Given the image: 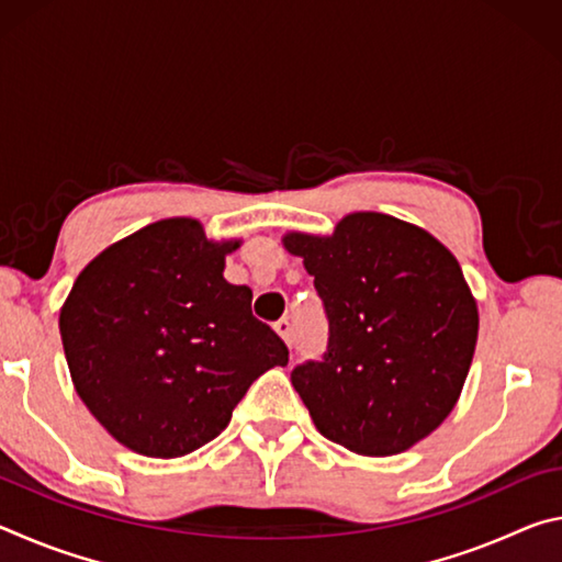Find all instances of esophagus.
I'll use <instances>...</instances> for the list:
<instances>
[{"label":"esophagus","instance_id":"1","mask_svg":"<svg viewBox=\"0 0 562 562\" xmlns=\"http://www.w3.org/2000/svg\"><path fill=\"white\" fill-rule=\"evenodd\" d=\"M274 331H278V335L282 337V341L288 347H292V325L288 319H280V322H274Z\"/></svg>","mask_w":562,"mask_h":562}]
</instances>
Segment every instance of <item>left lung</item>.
Wrapping results in <instances>:
<instances>
[{
  "label": "left lung",
  "mask_w": 562,
  "mask_h": 562,
  "mask_svg": "<svg viewBox=\"0 0 562 562\" xmlns=\"http://www.w3.org/2000/svg\"><path fill=\"white\" fill-rule=\"evenodd\" d=\"M325 302L322 361L292 369L325 439L394 456L439 429L469 376L479 304L459 260L424 227L361 211L335 233H284Z\"/></svg>",
  "instance_id": "8db88e82"
}]
</instances>
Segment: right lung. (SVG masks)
<instances>
[{
    "instance_id": "1",
    "label": "right lung",
    "mask_w": 562,
    "mask_h": 562,
    "mask_svg": "<svg viewBox=\"0 0 562 562\" xmlns=\"http://www.w3.org/2000/svg\"><path fill=\"white\" fill-rule=\"evenodd\" d=\"M243 240H207L195 217H166L109 245L59 312L81 402L113 439L150 459L213 441L250 384L288 364L252 317V290L223 278Z\"/></svg>"
}]
</instances>
